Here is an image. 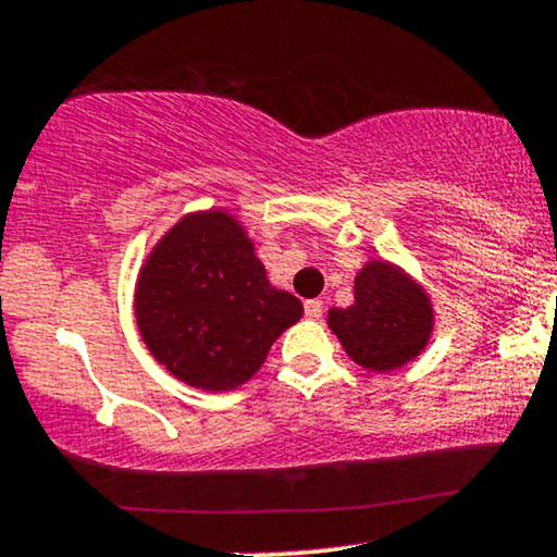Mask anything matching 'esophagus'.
<instances>
[{"mask_svg": "<svg viewBox=\"0 0 557 557\" xmlns=\"http://www.w3.org/2000/svg\"><path fill=\"white\" fill-rule=\"evenodd\" d=\"M321 313H324V304H321V300H317V298L306 300V317L308 319L317 321V319H321Z\"/></svg>", "mask_w": 557, "mask_h": 557, "instance_id": "34e87169", "label": "esophagus"}]
</instances>
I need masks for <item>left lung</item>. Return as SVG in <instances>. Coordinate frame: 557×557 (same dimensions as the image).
I'll list each match as a JSON object with an SVG mask.
<instances>
[{
	"label": "left lung",
	"instance_id": "1",
	"mask_svg": "<svg viewBox=\"0 0 557 557\" xmlns=\"http://www.w3.org/2000/svg\"><path fill=\"white\" fill-rule=\"evenodd\" d=\"M330 326L358 366L386 373L418 358L433 332L423 287L386 261H368L355 277V304L330 308Z\"/></svg>",
	"mask_w": 557,
	"mask_h": 557
}]
</instances>
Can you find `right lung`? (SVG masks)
<instances>
[{
	"label": "right lung",
	"instance_id": "right-lung-1",
	"mask_svg": "<svg viewBox=\"0 0 557 557\" xmlns=\"http://www.w3.org/2000/svg\"><path fill=\"white\" fill-rule=\"evenodd\" d=\"M145 345L184 384L225 392L249 381L304 304L267 280L231 214H186L147 257L137 283Z\"/></svg>",
	"mask_w": 557,
	"mask_h": 557
}]
</instances>
